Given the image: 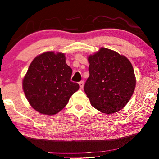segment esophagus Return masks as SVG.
I'll return each mask as SVG.
<instances>
[{"label": "esophagus", "mask_w": 159, "mask_h": 159, "mask_svg": "<svg viewBox=\"0 0 159 159\" xmlns=\"http://www.w3.org/2000/svg\"><path fill=\"white\" fill-rule=\"evenodd\" d=\"M79 85H80V88L82 89V88H83V85H84V82H83V81L79 82Z\"/></svg>", "instance_id": "1"}]
</instances>
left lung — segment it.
<instances>
[{"instance_id": "8db88e82", "label": "left lung", "mask_w": 159, "mask_h": 159, "mask_svg": "<svg viewBox=\"0 0 159 159\" xmlns=\"http://www.w3.org/2000/svg\"><path fill=\"white\" fill-rule=\"evenodd\" d=\"M88 59L90 76L84 90L91 105L104 114L121 110L130 99L136 85L130 61L105 48H101Z\"/></svg>"}]
</instances>
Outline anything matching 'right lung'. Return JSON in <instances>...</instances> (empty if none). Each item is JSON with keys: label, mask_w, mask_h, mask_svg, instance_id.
<instances>
[{"label": "right lung", "mask_w": 159, "mask_h": 159, "mask_svg": "<svg viewBox=\"0 0 159 159\" xmlns=\"http://www.w3.org/2000/svg\"><path fill=\"white\" fill-rule=\"evenodd\" d=\"M71 74L64 53L46 52L35 57L22 82L31 106L42 114L51 116L60 111L80 88L71 81Z\"/></svg>", "instance_id": "obj_1"}]
</instances>
